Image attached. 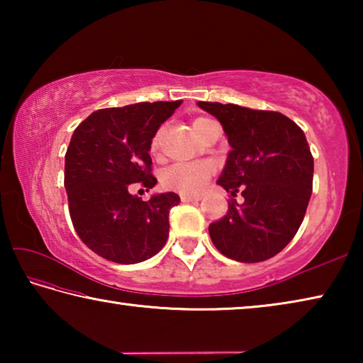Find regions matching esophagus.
Wrapping results in <instances>:
<instances>
[{"label": "esophagus", "mask_w": 363, "mask_h": 363, "mask_svg": "<svg viewBox=\"0 0 363 363\" xmlns=\"http://www.w3.org/2000/svg\"><path fill=\"white\" fill-rule=\"evenodd\" d=\"M181 200L184 201V203H192V201H199L200 196H192V195L182 194V195H181Z\"/></svg>", "instance_id": "1"}]
</instances>
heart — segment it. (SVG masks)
Returning <instances> with one entry per match:
<instances>
[{
	"mask_svg": "<svg viewBox=\"0 0 363 363\" xmlns=\"http://www.w3.org/2000/svg\"><path fill=\"white\" fill-rule=\"evenodd\" d=\"M210 118H195L192 123V128L196 136H200L203 128L211 123ZM160 143H162V133H157L152 139V152L157 153L160 149ZM213 173V168L210 163L206 162H195V163H179L173 164L168 169L163 171L162 174V184L169 190H176V192L186 194V195H199L201 190L205 189L208 179Z\"/></svg>",
	"mask_w": 363,
	"mask_h": 363,
	"instance_id": "1",
	"label": "heart"
}]
</instances>
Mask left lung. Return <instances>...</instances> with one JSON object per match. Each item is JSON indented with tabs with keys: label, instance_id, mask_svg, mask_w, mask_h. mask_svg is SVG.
I'll list each match as a JSON object with an SVG mask.
<instances>
[{
	"label": "left lung",
	"instance_id": "left-lung-1",
	"mask_svg": "<svg viewBox=\"0 0 363 363\" xmlns=\"http://www.w3.org/2000/svg\"><path fill=\"white\" fill-rule=\"evenodd\" d=\"M216 116L230 152L218 184L243 203H229L210 224L219 253L240 262H261L280 253L298 232L309 205L314 158L296 123L279 112L235 104L196 102Z\"/></svg>",
	"mask_w": 363,
	"mask_h": 363
}]
</instances>
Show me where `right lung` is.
Wrapping results in <instances>:
<instances>
[{"instance_id":"add662e5","label":"right lung","mask_w":363,"mask_h":363,"mask_svg":"<svg viewBox=\"0 0 363 363\" xmlns=\"http://www.w3.org/2000/svg\"><path fill=\"white\" fill-rule=\"evenodd\" d=\"M181 102L96 110L73 131L64 176L70 218L82 242L104 259L143 262L168 240L169 210L179 205V195L153 194L143 201L130 187L139 182L149 190L157 184L152 139Z\"/></svg>"}]
</instances>
